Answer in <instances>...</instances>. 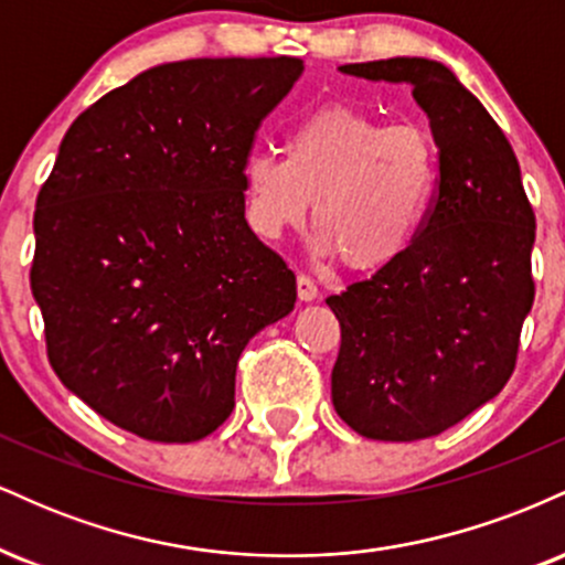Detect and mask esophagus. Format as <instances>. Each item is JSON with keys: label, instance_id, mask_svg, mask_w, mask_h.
I'll list each match as a JSON object with an SVG mask.
<instances>
[{"label": "esophagus", "instance_id": "obj_1", "mask_svg": "<svg viewBox=\"0 0 565 565\" xmlns=\"http://www.w3.org/2000/svg\"><path fill=\"white\" fill-rule=\"evenodd\" d=\"M297 297H300L302 302L319 300V287L313 284V278L305 276V274L297 276Z\"/></svg>", "mask_w": 565, "mask_h": 565}]
</instances>
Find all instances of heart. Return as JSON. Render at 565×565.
<instances>
[{
  "label": "heart",
  "instance_id": "b5f03b06",
  "mask_svg": "<svg viewBox=\"0 0 565 565\" xmlns=\"http://www.w3.org/2000/svg\"><path fill=\"white\" fill-rule=\"evenodd\" d=\"M246 220L276 242L313 204L319 257L369 274L412 249L438 193V151L417 127H387L350 106H323L287 135V157L252 151L242 170Z\"/></svg>",
  "mask_w": 565,
  "mask_h": 565
}]
</instances>
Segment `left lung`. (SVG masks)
<instances>
[{
  "mask_svg": "<svg viewBox=\"0 0 565 565\" xmlns=\"http://www.w3.org/2000/svg\"><path fill=\"white\" fill-rule=\"evenodd\" d=\"M340 71L412 87L438 148V193L401 260L327 297L342 329L332 404L364 438H430L489 404L515 369L534 305V210L504 132L444 63Z\"/></svg>",
  "mask_w": 565,
  "mask_h": 565,
  "instance_id": "left-lung-1",
  "label": "left lung"
}]
</instances>
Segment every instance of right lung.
<instances>
[{
	"mask_svg": "<svg viewBox=\"0 0 565 565\" xmlns=\"http://www.w3.org/2000/svg\"><path fill=\"white\" fill-rule=\"evenodd\" d=\"M300 57L153 66L76 116L34 212L31 291L63 385L121 430L191 444L233 412L238 355L295 274L244 217L257 127Z\"/></svg>",
	"mask_w": 565,
	"mask_h": 565,
	"instance_id": "right-lung-1",
	"label": "right lung"
}]
</instances>
